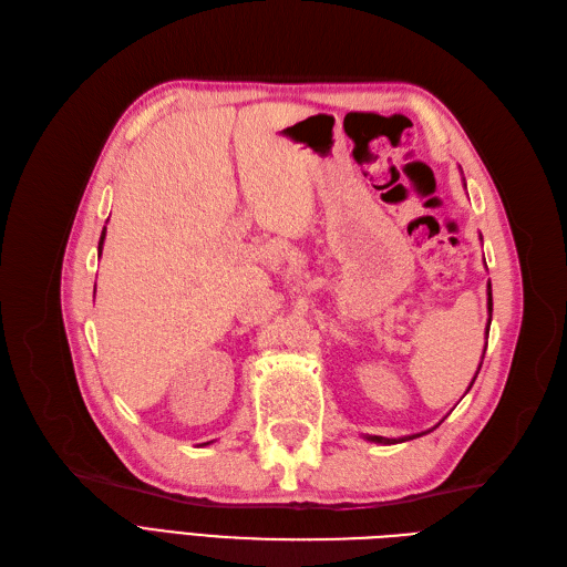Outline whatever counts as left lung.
Segmentation results:
<instances>
[{"label": "left lung", "instance_id": "left-lung-1", "mask_svg": "<svg viewBox=\"0 0 567 567\" xmlns=\"http://www.w3.org/2000/svg\"><path fill=\"white\" fill-rule=\"evenodd\" d=\"M487 310L492 312V286L487 284ZM489 323H492V317H489V321H487V333H489ZM485 350H487V346H485ZM483 357H485V352H483ZM480 367H483V362H480ZM480 367H477V373H480ZM477 373L473 375V383H475V379H477ZM471 383V385H473ZM471 385H468V390H471ZM466 390V392H468ZM437 427V425H435ZM425 433H431V431H425ZM425 433H416V435H406V437H381V435H367V440H371V442H375V444H398V442H406V440H414V437H421V435H425Z\"/></svg>", "mask_w": 567, "mask_h": 567}]
</instances>
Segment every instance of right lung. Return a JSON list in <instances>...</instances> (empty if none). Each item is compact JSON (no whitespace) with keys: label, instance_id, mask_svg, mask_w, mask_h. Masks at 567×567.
I'll return each instance as SVG.
<instances>
[{"label":"right lung","instance_id":"right-lung-1","mask_svg":"<svg viewBox=\"0 0 567 567\" xmlns=\"http://www.w3.org/2000/svg\"><path fill=\"white\" fill-rule=\"evenodd\" d=\"M104 238H106V227H104V231H101V238H99V257H101V248H104Z\"/></svg>","mask_w":567,"mask_h":567}]
</instances>
